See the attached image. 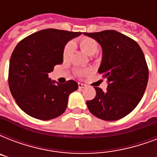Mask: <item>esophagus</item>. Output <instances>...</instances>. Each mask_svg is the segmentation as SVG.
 Masks as SVG:
<instances>
[{"label": "esophagus", "mask_w": 157, "mask_h": 157, "mask_svg": "<svg viewBox=\"0 0 157 157\" xmlns=\"http://www.w3.org/2000/svg\"><path fill=\"white\" fill-rule=\"evenodd\" d=\"M86 86V85H85V84L81 83V82H79V83H78V87H79V88H80V89L85 88Z\"/></svg>", "instance_id": "esophagus-1"}]
</instances>
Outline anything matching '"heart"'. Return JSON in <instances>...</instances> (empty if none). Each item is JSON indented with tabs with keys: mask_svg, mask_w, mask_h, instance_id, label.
<instances>
[{
	"mask_svg": "<svg viewBox=\"0 0 157 157\" xmlns=\"http://www.w3.org/2000/svg\"><path fill=\"white\" fill-rule=\"evenodd\" d=\"M80 48L81 49V50L83 51L85 54H86L89 56H92L94 54H95L97 51H98V43L96 42L95 40L92 39V38L89 37H83L81 38L80 40ZM74 45L72 42H69L66 45V46L64 47L63 53V56L64 60H67V59L70 58L71 53H72V50H73ZM88 71H78V74H82L84 72H87Z\"/></svg>",
	"mask_w": 157,
	"mask_h": 157,
	"instance_id": "1",
	"label": "heart"
}]
</instances>
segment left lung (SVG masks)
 <instances>
[{
  "label": "left lung",
  "instance_id": "obj_1",
  "mask_svg": "<svg viewBox=\"0 0 157 157\" xmlns=\"http://www.w3.org/2000/svg\"><path fill=\"white\" fill-rule=\"evenodd\" d=\"M84 35L102 48L98 72L107 79V90L94 87L95 98L87 101L90 112L104 121H117L129 114L141 100L148 81L144 52L131 38L114 30Z\"/></svg>",
  "mask_w": 157,
  "mask_h": 157
}]
</instances>
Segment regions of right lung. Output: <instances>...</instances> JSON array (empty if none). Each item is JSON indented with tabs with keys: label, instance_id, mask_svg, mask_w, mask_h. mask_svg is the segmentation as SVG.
Returning a JSON list of instances; mask_svg holds the SVG:
<instances>
[{
	"label": "right lung",
	"instance_id": "right-lung-1",
	"mask_svg": "<svg viewBox=\"0 0 157 157\" xmlns=\"http://www.w3.org/2000/svg\"><path fill=\"white\" fill-rule=\"evenodd\" d=\"M81 35L58 29H44L22 40L14 48L9 67V86L18 107L30 117L48 121L61 116L69 95L78 89L70 80L60 84L49 78L69 40Z\"/></svg>",
	"mask_w": 157,
	"mask_h": 157
}]
</instances>
